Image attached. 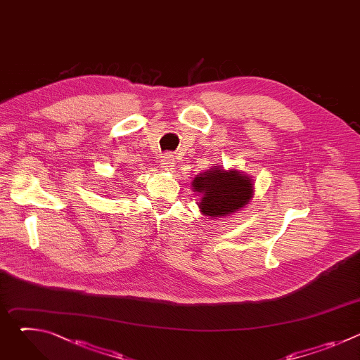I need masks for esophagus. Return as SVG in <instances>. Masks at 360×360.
Wrapping results in <instances>:
<instances>
[{
    "instance_id": "1",
    "label": "esophagus",
    "mask_w": 360,
    "mask_h": 360,
    "mask_svg": "<svg viewBox=\"0 0 360 360\" xmlns=\"http://www.w3.org/2000/svg\"><path fill=\"white\" fill-rule=\"evenodd\" d=\"M160 165H161V168L164 169V171H172L174 169V167H175V161H174V157L172 155H165L161 161H160Z\"/></svg>"
}]
</instances>
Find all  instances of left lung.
<instances>
[{
	"instance_id": "1",
	"label": "left lung",
	"mask_w": 360,
	"mask_h": 360,
	"mask_svg": "<svg viewBox=\"0 0 360 360\" xmlns=\"http://www.w3.org/2000/svg\"><path fill=\"white\" fill-rule=\"evenodd\" d=\"M191 186L199 196L196 203L200 214L208 219L225 218L240 211L255 195L253 179L236 168L212 167L196 175Z\"/></svg>"
}]
</instances>
